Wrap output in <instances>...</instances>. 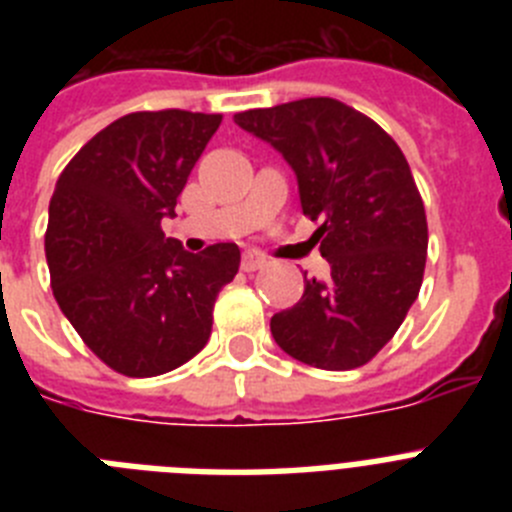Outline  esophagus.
Wrapping results in <instances>:
<instances>
[{"mask_svg": "<svg viewBox=\"0 0 512 512\" xmlns=\"http://www.w3.org/2000/svg\"><path fill=\"white\" fill-rule=\"evenodd\" d=\"M269 264V261L261 256V253L256 251H246L243 253V261H241V269L243 271H256V269H264V266Z\"/></svg>", "mask_w": 512, "mask_h": 512, "instance_id": "34e87169", "label": "esophagus"}]
</instances>
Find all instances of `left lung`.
Masks as SVG:
<instances>
[{
    "label": "left lung",
    "instance_id": "8db88e82",
    "mask_svg": "<svg viewBox=\"0 0 512 512\" xmlns=\"http://www.w3.org/2000/svg\"><path fill=\"white\" fill-rule=\"evenodd\" d=\"M235 125L292 166L300 205L323 220L330 264L300 302L271 318V336L302 364L343 372L377 356L420 292L428 251L423 200L400 146L338 99L307 97L238 112Z\"/></svg>",
    "mask_w": 512,
    "mask_h": 512
}]
</instances>
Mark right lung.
<instances>
[{"instance_id":"add662e5","label":"right lung","mask_w":512,"mask_h":512,"mask_svg":"<svg viewBox=\"0 0 512 512\" xmlns=\"http://www.w3.org/2000/svg\"><path fill=\"white\" fill-rule=\"evenodd\" d=\"M220 120L133 112L94 135L58 176L45 233L53 297L125 377H158L200 354L217 292L238 274L235 243L189 253L161 230Z\"/></svg>"}]
</instances>
